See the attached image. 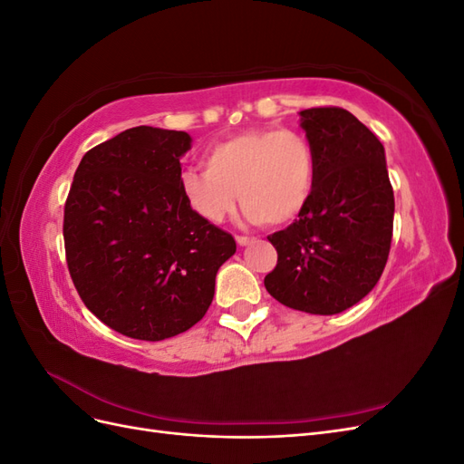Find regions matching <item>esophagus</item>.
Segmentation results:
<instances>
[{"mask_svg":"<svg viewBox=\"0 0 464 464\" xmlns=\"http://www.w3.org/2000/svg\"><path fill=\"white\" fill-rule=\"evenodd\" d=\"M236 242H237V246H247L251 242V237H247V236H236Z\"/></svg>","mask_w":464,"mask_h":464,"instance_id":"34e87169","label":"esophagus"}]
</instances>
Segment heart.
<instances>
[{
    "label": "heart",
    "mask_w": 464,
    "mask_h": 464,
    "mask_svg": "<svg viewBox=\"0 0 464 464\" xmlns=\"http://www.w3.org/2000/svg\"><path fill=\"white\" fill-rule=\"evenodd\" d=\"M205 168H186L181 193L201 218L218 224L237 203L246 218L286 227L310 205L317 168L312 145L292 130H247L205 150Z\"/></svg>",
    "instance_id": "1"
}]
</instances>
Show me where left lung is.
<instances>
[{
  "label": "left lung",
  "instance_id": "obj_1",
  "mask_svg": "<svg viewBox=\"0 0 464 464\" xmlns=\"http://www.w3.org/2000/svg\"><path fill=\"white\" fill-rule=\"evenodd\" d=\"M300 125L315 157V191L298 220L269 236L278 261L265 288L292 310L334 315L382 276L395 195L382 141L348 110H302Z\"/></svg>",
  "mask_w": 464,
  "mask_h": 464
}]
</instances>
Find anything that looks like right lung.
Masks as SVG:
<instances>
[{
	"instance_id": "1",
	"label": "right lung",
	"mask_w": 464,
	"mask_h": 464,
	"mask_svg": "<svg viewBox=\"0 0 464 464\" xmlns=\"http://www.w3.org/2000/svg\"><path fill=\"white\" fill-rule=\"evenodd\" d=\"M186 131L125 130L82 157L63 210L69 275L104 325L164 341L201 321L234 237L179 188Z\"/></svg>"
}]
</instances>
